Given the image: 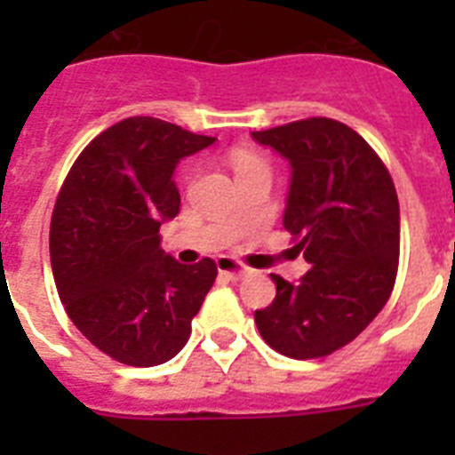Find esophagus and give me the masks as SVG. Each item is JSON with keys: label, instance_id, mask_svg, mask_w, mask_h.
<instances>
[{"label": "esophagus", "instance_id": "1", "mask_svg": "<svg viewBox=\"0 0 455 455\" xmlns=\"http://www.w3.org/2000/svg\"><path fill=\"white\" fill-rule=\"evenodd\" d=\"M216 267H219V271L223 273V275L230 277V280H241V277H246L248 273H251V268H248L246 264L236 262V259H232V257L228 255H220L219 259H216Z\"/></svg>", "mask_w": 455, "mask_h": 455}]
</instances>
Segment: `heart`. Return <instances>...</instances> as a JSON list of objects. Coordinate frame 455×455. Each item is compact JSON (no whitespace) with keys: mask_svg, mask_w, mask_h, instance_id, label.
<instances>
[{"mask_svg":"<svg viewBox=\"0 0 455 455\" xmlns=\"http://www.w3.org/2000/svg\"><path fill=\"white\" fill-rule=\"evenodd\" d=\"M252 162H257V159H255V156H251V155H236L235 156V166L236 168L246 166V164H252Z\"/></svg>","mask_w":455,"mask_h":455,"instance_id":"heart-1","label":"heart"}]
</instances>
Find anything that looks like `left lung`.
<instances>
[{"label": "left lung", "instance_id": "1", "mask_svg": "<svg viewBox=\"0 0 455 455\" xmlns=\"http://www.w3.org/2000/svg\"><path fill=\"white\" fill-rule=\"evenodd\" d=\"M291 166L283 225L309 271L291 284L271 273L275 299L257 309L268 347L312 360L347 347L387 303L399 268V198L363 136L331 118L252 132Z\"/></svg>", "mask_w": 455, "mask_h": 455}]
</instances>
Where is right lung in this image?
<instances>
[{"label": "right lung", "instance_id": "right-lung-1", "mask_svg": "<svg viewBox=\"0 0 455 455\" xmlns=\"http://www.w3.org/2000/svg\"><path fill=\"white\" fill-rule=\"evenodd\" d=\"M166 120L134 116L84 148L50 230L54 283L92 347L132 367L178 355L216 280L214 259L180 264L159 228L180 212V159L214 143Z\"/></svg>", "mask_w": 455, "mask_h": 455}]
</instances>
